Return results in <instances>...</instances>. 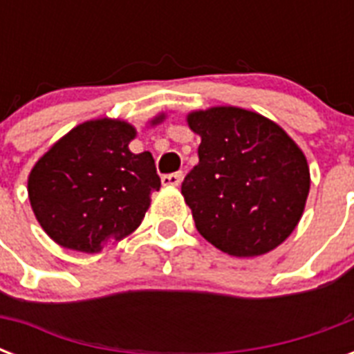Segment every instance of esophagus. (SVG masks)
Here are the masks:
<instances>
[{
	"mask_svg": "<svg viewBox=\"0 0 354 354\" xmlns=\"http://www.w3.org/2000/svg\"><path fill=\"white\" fill-rule=\"evenodd\" d=\"M183 180V172H171V174H165V176H161V183L165 185V187H178Z\"/></svg>",
	"mask_w": 354,
	"mask_h": 354,
	"instance_id": "34e87169",
	"label": "esophagus"
}]
</instances>
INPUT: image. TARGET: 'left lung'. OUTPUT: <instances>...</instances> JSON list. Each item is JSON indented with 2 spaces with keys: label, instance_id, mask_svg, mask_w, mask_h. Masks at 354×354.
<instances>
[{
  "label": "left lung",
  "instance_id": "8db88e82",
  "mask_svg": "<svg viewBox=\"0 0 354 354\" xmlns=\"http://www.w3.org/2000/svg\"><path fill=\"white\" fill-rule=\"evenodd\" d=\"M198 133V165L182 183L205 241L233 257L272 252L301 218L307 158L274 121L250 110L215 106L187 115Z\"/></svg>",
  "mask_w": 354,
  "mask_h": 354
}]
</instances>
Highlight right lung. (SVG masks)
Segmentation results:
<instances>
[{
	"mask_svg": "<svg viewBox=\"0 0 354 354\" xmlns=\"http://www.w3.org/2000/svg\"><path fill=\"white\" fill-rule=\"evenodd\" d=\"M133 138L128 122L93 119L36 161L27 182L30 207L57 244L97 253L110 239L121 241L138 230L161 180L150 152H130Z\"/></svg>",
	"mask_w": 354,
	"mask_h": 354,
	"instance_id": "add662e5",
	"label": "right lung"
}]
</instances>
